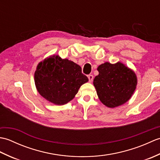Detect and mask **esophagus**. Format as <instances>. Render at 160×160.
Returning <instances> with one entry per match:
<instances>
[{
    "label": "esophagus",
    "instance_id": "obj_1",
    "mask_svg": "<svg viewBox=\"0 0 160 160\" xmlns=\"http://www.w3.org/2000/svg\"><path fill=\"white\" fill-rule=\"evenodd\" d=\"M88 78H89V82H91L93 80V75H89V76H88Z\"/></svg>",
    "mask_w": 160,
    "mask_h": 160
}]
</instances>
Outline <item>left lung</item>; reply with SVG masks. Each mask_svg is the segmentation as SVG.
Wrapping results in <instances>:
<instances>
[{"label":"left lung","mask_w":160,"mask_h":160,"mask_svg":"<svg viewBox=\"0 0 160 160\" xmlns=\"http://www.w3.org/2000/svg\"><path fill=\"white\" fill-rule=\"evenodd\" d=\"M97 70L99 74L95 77L93 85L102 103L115 108L130 100L138 84L133 71L121 62H106L98 66Z\"/></svg>","instance_id":"8db88e82"}]
</instances>
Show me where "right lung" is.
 I'll return each mask as SVG.
<instances>
[{
	"mask_svg": "<svg viewBox=\"0 0 160 160\" xmlns=\"http://www.w3.org/2000/svg\"><path fill=\"white\" fill-rule=\"evenodd\" d=\"M89 81L80 66L58 55L38 63L34 73L36 89L49 102L63 105L73 100L83 84Z\"/></svg>",
	"mask_w": 160,
	"mask_h": 160,
	"instance_id": "right-lung-1",
	"label": "right lung"
}]
</instances>
